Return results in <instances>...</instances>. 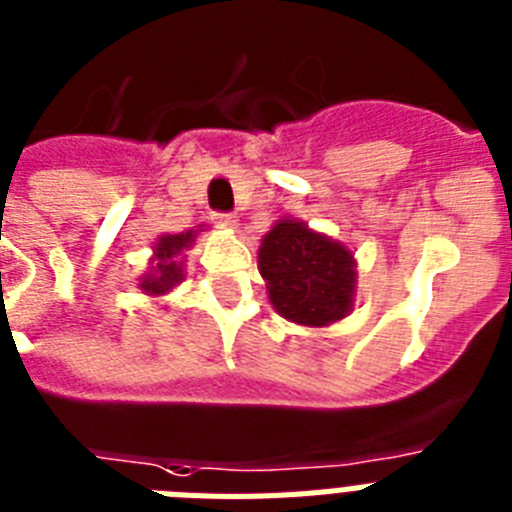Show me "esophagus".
I'll use <instances>...</instances> for the list:
<instances>
[{
	"label": "esophagus",
	"instance_id": "obj_1",
	"mask_svg": "<svg viewBox=\"0 0 512 512\" xmlns=\"http://www.w3.org/2000/svg\"><path fill=\"white\" fill-rule=\"evenodd\" d=\"M216 223L218 226H226V229H231L236 223V216L234 213H216Z\"/></svg>",
	"mask_w": 512,
	"mask_h": 512
}]
</instances>
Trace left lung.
I'll use <instances>...</instances> for the list:
<instances>
[{
    "instance_id": "obj_1",
    "label": "left lung",
    "mask_w": 512,
    "mask_h": 512,
    "mask_svg": "<svg viewBox=\"0 0 512 512\" xmlns=\"http://www.w3.org/2000/svg\"><path fill=\"white\" fill-rule=\"evenodd\" d=\"M270 304L281 317L325 328L354 309L356 260L341 242L283 218L263 236L257 252Z\"/></svg>"
}]
</instances>
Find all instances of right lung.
<instances>
[{"label": "right lung", "instance_id": "1", "mask_svg": "<svg viewBox=\"0 0 512 512\" xmlns=\"http://www.w3.org/2000/svg\"><path fill=\"white\" fill-rule=\"evenodd\" d=\"M197 231H182V234H161L158 236L156 247H153V257H150V270L140 278V289L150 296H161L171 291L176 283H182V252L195 244Z\"/></svg>", "mask_w": 512, "mask_h": 512}]
</instances>
